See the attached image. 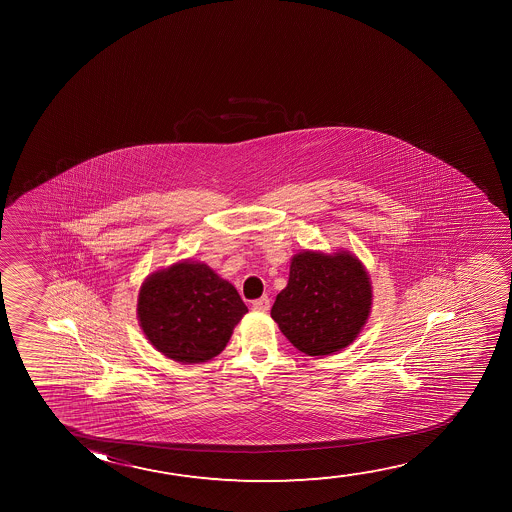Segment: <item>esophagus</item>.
<instances>
[{"mask_svg": "<svg viewBox=\"0 0 512 512\" xmlns=\"http://www.w3.org/2000/svg\"><path fill=\"white\" fill-rule=\"evenodd\" d=\"M252 308L257 313H267L269 311V297L264 295V297H260L257 301H253Z\"/></svg>", "mask_w": 512, "mask_h": 512, "instance_id": "obj_1", "label": "esophagus"}]
</instances>
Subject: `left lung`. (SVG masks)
<instances>
[{"label":"left lung","mask_w":512,"mask_h":512,"mask_svg":"<svg viewBox=\"0 0 512 512\" xmlns=\"http://www.w3.org/2000/svg\"><path fill=\"white\" fill-rule=\"evenodd\" d=\"M371 308V278L355 253L302 250L290 260L271 316L297 350L325 357L357 339Z\"/></svg>","instance_id":"8db88e82"}]
</instances>
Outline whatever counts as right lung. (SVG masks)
Wrapping results in <instances>:
<instances>
[{
  "mask_svg": "<svg viewBox=\"0 0 512 512\" xmlns=\"http://www.w3.org/2000/svg\"><path fill=\"white\" fill-rule=\"evenodd\" d=\"M136 313L155 350L189 365L220 355L248 308L234 285L208 264L180 260L148 274Z\"/></svg>",
  "mask_w": 512,
  "mask_h": 512,
  "instance_id": "right-lung-1",
  "label": "right lung"
}]
</instances>
